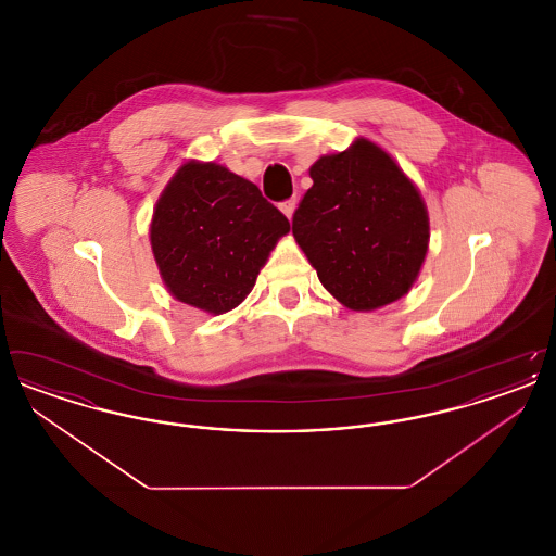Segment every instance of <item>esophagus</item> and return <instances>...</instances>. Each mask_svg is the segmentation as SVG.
Masks as SVG:
<instances>
[{
    "label": "esophagus",
    "instance_id": "esophagus-1",
    "mask_svg": "<svg viewBox=\"0 0 556 556\" xmlns=\"http://www.w3.org/2000/svg\"><path fill=\"white\" fill-rule=\"evenodd\" d=\"M281 212L288 216V218H291L293 216V212H295V208H298V200L295 198H290V200H286V202H281Z\"/></svg>",
    "mask_w": 556,
    "mask_h": 556
}]
</instances>
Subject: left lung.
Here are the masks:
<instances>
[{
    "instance_id": "8db88e82",
    "label": "left lung",
    "mask_w": 556,
    "mask_h": 556,
    "mask_svg": "<svg viewBox=\"0 0 556 556\" xmlns=\"http://www.w3.org/2000/svg\"><path fill=\"white\" fill-rule=\"evenodd\" d=\"M313 187L291 231L323 288L352 311H375L413 288L429 243L415 184L369 139L311 166Z\"/></svg>"
}]
</instances>
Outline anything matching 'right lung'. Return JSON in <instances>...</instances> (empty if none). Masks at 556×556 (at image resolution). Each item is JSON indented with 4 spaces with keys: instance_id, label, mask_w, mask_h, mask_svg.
<instances>
[{
    "instance_id": "right-lung-1",
    "label": "right lung",
    "mask_w": 556,
    "mask_h": 556,
    "mask_svg": "<svg viewBox=\"0 0 556 556\" xmlns=\"http://www.w3.org/2000/svg\"><path fill=\"white\" fill-rule=\"evenodd\" d=\"M290 220L252 181L214 162H186L156 202L150 241L162 281L211 315L236 308Z\"/></svg>"
}]
</instances>
